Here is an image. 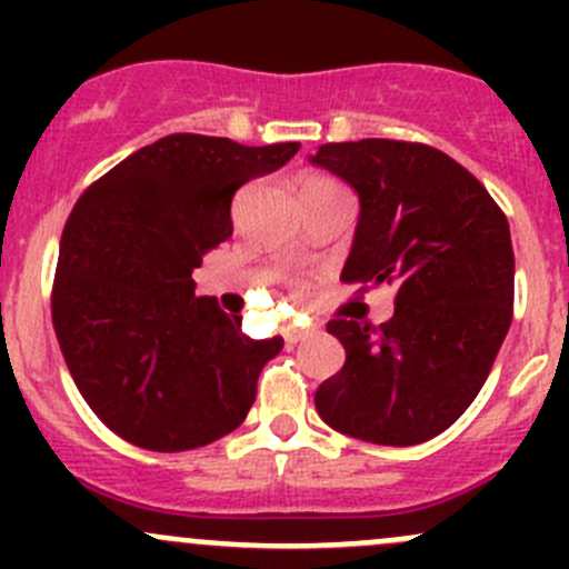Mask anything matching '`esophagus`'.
Returning <instances> with one entry per match:
<instances>
[{
  "mask_svg": "<svg viewBox=\"0 0 569 569\" xmlns=\"http://www.w3.org/2000/svg\"><path fill=\"white\" fill-rule=\"evenodd\" d=\"M308 327H297V325H286L283 327V338H286V343H297V341H302V338L308 336Z\"/></svg>",
  "mask_w": 569,
  "mask_h": 569,
  "instance_id": "1",
  "label": "esophagus"
}]
</instances>
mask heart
<instances>
[{
    "instance_id": "heart-1",
    "label": "heart",
    "mask_w": 569,
    "mask_h": 569,
    "mask_svg": "<svg viewBox=\"0 0 569 569\" xmlns=\"http://www.w3.org/2000/svg\"><path fill=\"white\" fill-rule=\"evenodd\" d=\"M332 189H341V183L332 181V178H327V176H306V178H302V194L332 192Z\"/></svg>"
}]
</instances>
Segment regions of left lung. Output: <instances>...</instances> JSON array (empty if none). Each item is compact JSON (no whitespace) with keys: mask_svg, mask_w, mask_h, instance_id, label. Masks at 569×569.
<instances>
[{"mask_svg":"<svg viewBox=\"0 0 569 569\" xmlns=\"http://www.w3.org/2000/svg\"><path fill=\"white\" fill-rule=\"evenodd\" d=\"M313 162L360 198L341 280L396 291L386 325L327 321L347 360L317 388V410L366 443H423L468 410L512 325L507 214L479 178L423 142H327Z\"/></svg>","mask_w":569,"mask_h":569,"instance_id":"8db88e82","label":"left lung"}]
</instances>
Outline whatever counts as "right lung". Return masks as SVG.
I'll use <instances>...</instances> for the list:
<instances>
[{"instance_id": "1", "label": "right lung", "mask_w": 569, "mask_h": 569, "mask_svg": "<svg viewBox=\"0 0 569 569\" xmlns=\"http://www.w3.org/2000/svg\"><path fill=\"white\" fill-rule=\"evenodd\" d=\"M300 142L239 146L170 134L90 183L60 239L51 321L90 410L148 451H189L233 432L283 338L194 297L192 269L233 233L231 200L283 168Z\"/></svg>"}]
</instances>
